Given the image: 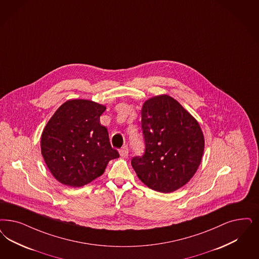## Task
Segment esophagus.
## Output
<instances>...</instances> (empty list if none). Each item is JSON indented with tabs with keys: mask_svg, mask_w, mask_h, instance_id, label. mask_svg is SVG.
<instances>
[{
	"mask_svg": "<svg viewBox=\"0 0 259 259\" xmlns=\"http://www.w3.org/2000/svg\"><path fill=\"white\" fill-rule=\"evenodd\" d=\"M118 152H119V155H120L121 157L125 158V157H127V156H128L129 149H128V147H127V146H123L121 149H119V150H118Z\"/></svg>",
	"mask_w": 259,
	"mask_h": 259,
	"instance_id": "obj_1",
	"label": "esophagus"
}]
</instances>
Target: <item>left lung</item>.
<instances>
[{
  "instance_id": "1",
  "label": "left lung",
  "mask_w": 259,
  "mask_h": 259,
  "mask_svg": "<svg viewBox=\"0 0 259 259\" xmlns=\"http://www.w3.org/2000/svg\"><path fill=\"white\" fill-rule=\"evenodd\" d=\"M142 129L145 150L131 161L139 179L148 188L169 193L195 174L205 140L196 119L167 95L143 103Z\"/></svg>"
}]
</instances>
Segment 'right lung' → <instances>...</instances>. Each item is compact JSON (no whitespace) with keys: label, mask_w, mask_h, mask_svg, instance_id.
Listing matches in <instances>:
<instances>
[{"label":"right lung","mask_w":259,"mask_h":259,"mask_svg":"<svg viewBox=\"0 0 259 259\" xmlns=\"http://www.w3.org/2000/svg\"><path fill=\"white\" fill-rule=\"evenodd\" d=\"M104 105L86 99L63 103L46 125L41 152L54 178L79 188L103 174L108 162L119 157L112 148L99 117Z\"/></svg>","instance_id":"right-lung-1"}]
</instances>
